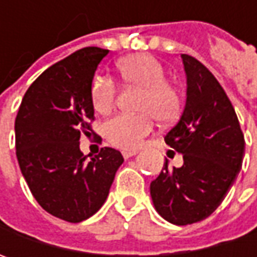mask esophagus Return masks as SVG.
<instances>
[{"label":"esophagus","instance_id":"1","mask_svg":"<svg viewBox=\"0 0 257 257\" xmlns=\"http://www.w3.org/2000/svg\"><path fill=\"white\" fill-rule=\"evenodd\" d=\"M137 154V152L136 150H130V152H123V157L124 159H130V157H133V156H136Z\"/></svg>","mask_w":257,"mask_h":257}]
</instances>
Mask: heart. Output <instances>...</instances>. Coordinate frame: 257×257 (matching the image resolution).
<instances>
[{
	"mask_svg": "<svg viewBox=\"0 0 257 257\" xmlns=\"http://www.w3.org/2000/svg\"><path fill=\"white\" fill-rule=\"evenodd\" d=\"M117 70L127 85L143 88L137 104L139 114H118L104 124L110 143L123 150H136L144 137L153 132L156 117L163 121L174 120L182 107L179 90L166 80L163 64L150 54L140 53L123 57ZM117 87L108 77H97L91 85V100L97 113H108L115 104Z\"/></svg>",
	"mask_w": 257,
	"mask_h": 257,
	"instance_id": "b5f03b06",
	"label": "heart"
}]
</instances>
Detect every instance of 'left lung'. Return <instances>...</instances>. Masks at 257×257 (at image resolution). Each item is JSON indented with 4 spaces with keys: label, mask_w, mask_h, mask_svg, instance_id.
<instances>
[{
    "label": "left lung",
    "mask_w": 257,
    "mask_h": 257,
    "mask_svg": "<svg viewBox=\"0 0 257 257\" xmlns=\"http://www.w3.org/2000/svg\"><path fill=\"white\" fill-rule=\"evenodd\" d=\"M187 98L179 123L164 142L183 154V166L150 183L154 207L164 220L186 226L209 217L223 202L242 169L243 137L232 103L216 77L182 54Z\"/></svg>",
    "instance_id": "1"
}]
</instances>
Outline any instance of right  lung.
Segmentation results:
<instances>
[{
  "label": "right lung",
  "mask_w": 257,
  "mask_h": 257,
  "mask_svg": "<svg viewBox=\"0 0 257 257\" xmlns=\"http://www.w3.org/2000/svg\"><path fill=\"white\" fill-rule=\"evenodd\" d=\"M108 50L85 47L47 68L27 90L15 118V149L21 173L45 212L83 222L103 206L121 153L104 147L87 160L83 136H95L91 84Z\"/></svg>",
  "instance_id": "1"
}]
</instances>
